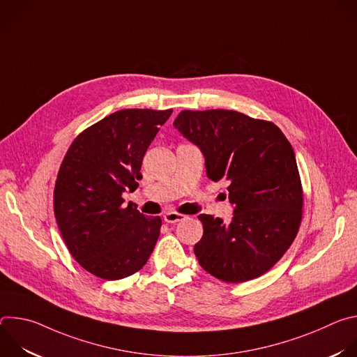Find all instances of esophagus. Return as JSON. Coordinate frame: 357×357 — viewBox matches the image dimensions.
Returning a JSON list of instances; mask_svg holds the SVG:
<instances>
[{"label":"esophagus","mask_w":357,"mask_h":357,"mask_svg":"<svg viewBox=\"0 0 357 357\" xmlns=\"http://www.w3.org/2000/svg\"><path fill=\"white\" fill-rule=\"evenodd\" d=\"M186 216L185 215H181L178 212H168L164 215V220L167 223H176V222H181V220H185Z\"/></svg>","instance_id":"esophagus-1"}]
</instances>
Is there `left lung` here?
I'll return each mask as SVG.
<instances>
[{
  "instance_id": "1",
  "label": "left lung",
  "mask_w": 357,
  "mask_h": 357,
  "mask_svg": "<svg viewBox=\"0 0 357 357\" xmlns=\"http://www.w3.org/2000/svg\"><path fill=\"white\" fill-rule=\"evenodd\" d=\"M205 155L208 178L229 182L231 223L199 215L195 244L202 268L225 282H245L271 270L295 240L303 189L294 149L271 121L234 110H183L175 123Z\"/></svg>"
}]
</instances>
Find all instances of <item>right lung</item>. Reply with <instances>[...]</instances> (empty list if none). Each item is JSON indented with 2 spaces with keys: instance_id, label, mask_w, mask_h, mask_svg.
I'll use <instances>...</instances> for the list:
<instances>
[{
  "instance_id": "1",
  "label": "right lung",
  "mask_w": 357,
  "mask_h": 357,
  "mask_svg": "<svg viewBox=\"0 0 357 357\" xmlns=\"http://www.w3.org/2000/svg\"><path fill=\"white\" fill-rule=\"evenodd\" d=\"M172 109H126L83 130L61 164L54 190L58 227L72 257L90 274L121 280L139 271L160 237V216L124 206L138 188L145 152Z\"/></svg>"
}]
</instances>
